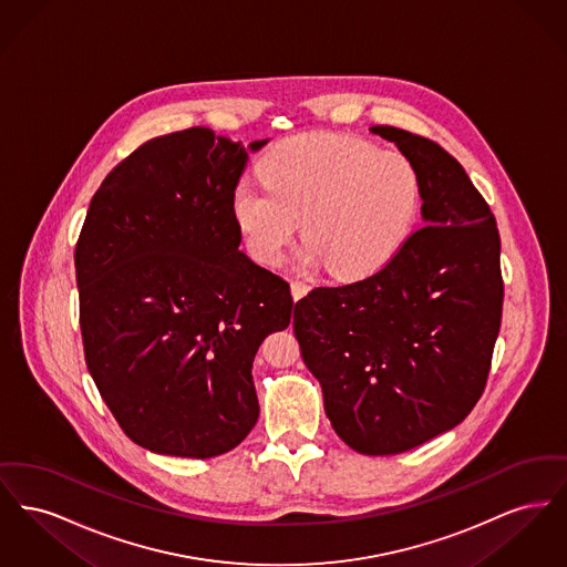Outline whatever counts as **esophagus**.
<instances>
[{
    "mask_svg": "<svg viewBox=\"0 0 567 567\" xmlns=\"http://www.w3.org/2000/svg\"><path fill=\"white\" fill-rule=\"evenodd\" d=\"M308 293V285L306 282H301V280H291V296L293 299H301V297Z\"/></svg>",
    "mask_w": 567,
    "mask_h": 567,
    "instance_id": "esophagus-1",
    "label": "esophagus"
}]
</instances>
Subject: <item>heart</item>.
<instances>
[{
  "label": "heart",
  "instance_id": "1",
  "mask_svg": "<svg viewBox=\"0 0 567 567\" xmlns=\"http://www.w3.org/2000/svg\"><path fill=\"white\" fill-rule=\"evenodd\" d=\"M259 176L240 181L229 206L246 250L264 266L280 264L301 216L303 266L327 264L340 278L372 274L404 246L421 208L412 159L352 135L282 140L259 163Z\"/></svg>",
  "mask_w": 567,
  "mask_h": 567
}]
</instances>
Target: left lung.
Wrapping results in <instances>:
<instances>
[{"mask_svg":"<svg viewBox=\"0 0 567 567\" xmlns=\"http://www.w3.org/2000/svg\"><path fill=\"white\" fill-rule=\"evenodd\" d=\"M370 132L416 165L423 227L377 274L299 299L293 331L336 433L361 455H398L481 400L504 282L495 216L461 163L427 137Z\"/></svg>","mask_w":567,"mask_h":567,"instance_id":"1","label":"left lung"}]
</instances>
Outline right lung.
I'll list each match as a JSON object with an SVG mask.
<instances>
[{
    "instance_id": "1",
    "label": "right lung",
    "mask_w": 567,
    "mask_h": 567,
    "mask_svg": "<svg viewBox=\"0 0 567 567\" xmlns=\"http://www.w3.org/2000/svg\"><path fill=\"white\" fill-rule=\"evenodd\" d=\"M208 127L159 135L93 195L76 244L89 374L146 451L208 458L259 419L252 361L291 323L289 282L240 250L231 190L248 151Z\"/></svg>"
}]
</instances>
